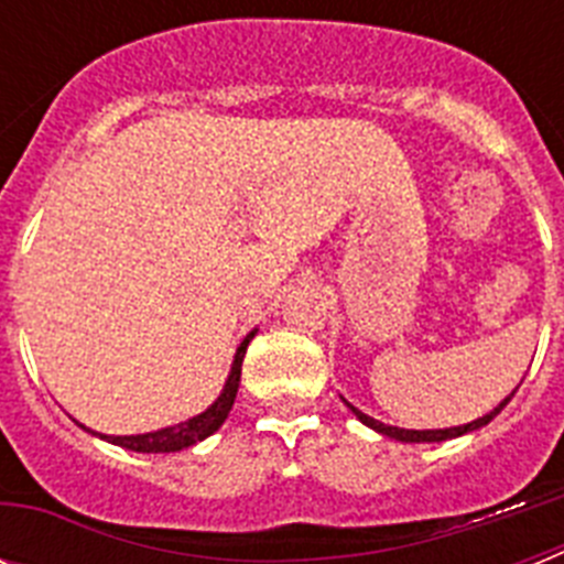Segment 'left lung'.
I'll return each mask as SVG.
<instances>
[{"mask_svg":"<svg viewBox=\"0 0 564 564\" xmlns=\"http://www.w3.org/2000/svg\"><path fill=\"white\" fill-rule=\"evenodd\" d=\"M514 392H511V395H514ZM511 395L502 398V401L497 403L495 410L488 412V415L477 417V421H471V423H463V426H449V430H401V426H390V423H381V421H376V417L364 415L361 410H356V406H352L350 401H344V398H341V401L347 403V410H350L352 415H356L358 421L364 423V426H370V430H376L378 435L392 437V441H398V443H441V441H452V437L468 435V432L480 430V426H486V423L495 421V417L502 412V406H506V403L511 401Z\"/></svg>","mask_w":564,"mask_h":564,"instance_id":"obj_1","label":"left lung"}]
</instances>
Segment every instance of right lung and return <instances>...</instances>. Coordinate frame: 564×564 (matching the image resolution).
I'll list each match as a JSON object with an SVG mask.
<instances>
[{
  "label": "right lung",
  "mask_w": 564,
  "mask_h": 564,
  "mask_svg": "<svg viewBox=\"0 0 564 564\" xmlns=\"http://www.w3.org/2000/svg\"><path fill=\"white\" fill-rule=\"evenodd\" d=\"M253 336H257V330H251L242 341H239L237 352H234L231 372H228L226 383H223V392L217 395V401H214L208 410L200 412V415L174 423V426H163V430L158 432H143V435H101V432L87 430V426L78 423L76 417H73V421H76L84 432H89V435L101 437V441L115 443V446H121V449H129V452H143V455H169V452L188 449V446H194V443L206 441L208 435H214V432L220 430L223 423H226L228 412H231L234 406V398H237V390H239L242 358H246L248 344H251Z\"/></svg>",
  "instance_id": "add662e5"
}]
</instances>
